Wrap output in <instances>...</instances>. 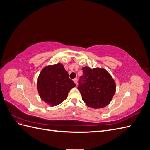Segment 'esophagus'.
<instances>
[{"mask_svg": "<svg viewBox=\"0 0 150 150\" xmlns=\"http://www.w3.org/2000/svg\"><path fill=\"white\" fill-rule=\"evenodd\" d=\"M73 81H74V82L75 83L76 85V86L78 85V79H77V78H75V79H73Z\"/></svg>", "mask_w": 150, "mask_h": 150, "instance_id": "esophagus-1", "label": "esophagus"}]
</instances>
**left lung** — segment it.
<instances>
[{
	"instance_id": "obj_1",
	"label": "left lung",
	"mask_w": 150,
	"mask_h": 150,
	"mask_svg": "<svg viewBox=\"0 0 150 150\" xmlns=\"http://www.w3.org/2000/svg\"><path fill=\"white\" fill-rule=\"evenodd\" d=\"M78 89L86 105L94 109L110 104L116 91V84L111 76L104 69L82 68Z\"/></svg>"
}]
</instances>
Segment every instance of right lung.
<instances>
[{
	"label": "right lung",
	"mask_w": 150,
	"mask_h": 150,
	"mask_svg": "<svg viewBox=\"0 0 150 150\" xmlns=\"http://www.w3.org/2000/svg\"><path fill=\"white\" fill-rule=\"evenodd\" d=\"M76 84L61 63L45 67L38 79L39 96L48 104L57 106L67 98L69 91Z\"/></svg>",
	"instance_id": "1"
}]
</instances>
